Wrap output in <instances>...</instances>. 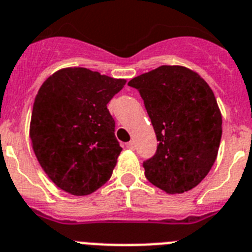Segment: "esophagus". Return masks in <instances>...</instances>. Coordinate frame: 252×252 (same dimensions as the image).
<instances>
[{"instance_id":"obj_1","label":"esophagus","mask_w":252,"mask_h":252,"mask_svg":"<svg viewBox=\"0 0 252 252\" xmlns=\"http://www.w3.org/2000/svg\"><path fill=\"white\" fill-rule=\"evenodd\" d=\"M126 148H128V150H134V148H135V143H134V141L128 142V143H126Z\"/></svg>"}]
</instances>
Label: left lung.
Segmentation results:
<instances>
[{
    "label": "left lung",
    "mask_w": 252,
    "mask_h": 252,
    "mask_svg": "<svg viewBox=\"0 0 252 252\" xmlns=\"http://www.w3.org/2000/svg\"><path fill=\"white\" fill-rule=\"evenodd\" d=\"M143 99L157 150L143 162L144 175L168 194L195 188L217 158L222 115L212 89L183 65H161L128 82Z\"/></svg>",
    "instance_id": "obj_1"
}]
</instances>
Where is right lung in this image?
Here are the masks:
<instances>
[{
    "instance_id": "right-lung-1",
    "label": "right lung",
    "mask_w": 252,
    "mask_h": 252,
    "mask_svg": "<svg viewBox=\"0 0 252 252\" xmlns=\"http://www.w3.org/2000/svg\"><path fill=\"white\" fill-rule=\"evenodd\" d=\"M126 82L74 67L57 71L39 89L32 150L50 180L72 195H89L113 174L122 147L106 104Z\"/></svg>"
}]
</instances>
